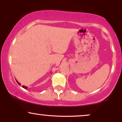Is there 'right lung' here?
<instances>
[{"instance_id":"right-lung-1","label":"right lung","mask_w":122,"mask_h":122,"mask_svg":"<svg viewBox=\"0 0 122 122\" xmlns=\"http://www.w3.org/2000/svg\"><path fill=\"white\" fill-rule=\"evenodd\" d=\"M16 82H18V84H19V85H20V83H19V82H18L17 80H16ZM22 87H23V88H25V89H27V86H24V85H22Z\"/></svg>"}]
</instances>
